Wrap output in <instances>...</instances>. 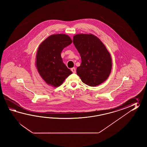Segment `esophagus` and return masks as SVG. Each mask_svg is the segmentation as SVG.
<instances>
[{
	"instance_id": "34e87169",
	"label": "esophagus",
	"mask_w": 147,
	"mask_h": 147,
	"mask_svg": "<svg viewBox=\"0 0 147 147\" xmlns=\"http://www.w3.org/2000/svg\"><path fill=\"white\" fill-rule=\"evenodd\" d=\"M71 71H72L73 73H74V74H75V73L76 72V70L75 68H72L71 69Z\"/></svg>"
}]
</instances>
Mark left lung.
<instances>
[{"instance_id":"obj_1","label":"left lung","mask_w":147,"mask_h":147,"mask_svg":"<svg viewBox=\"0 0 147 147\" xmlns=\"http://www.w3.org/2000/svg\"><path fill=\"white\" fill-rule=\"evenodd\" d=\"M73 42L81 57L77 74L81 81L91 87L103 83L109 77L113 63L111 57L103 42L94 34H79Z\"/></svg>"}]
</instances>
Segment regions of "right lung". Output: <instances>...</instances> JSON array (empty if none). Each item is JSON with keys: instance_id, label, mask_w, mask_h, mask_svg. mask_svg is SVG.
<instances>
[{"instance_id": "obj_1", "label": "right lung", "mask_w": 147, "mask_h": 147, "mask_svg": "<svg viewBox=\"0 0 147 147\" xmlns=\"http://www.w3.org/2000/svg\"><path fill=\"white\" fill-rule=\"evenodd\" d=\"M72 42L68 35L58 34L51 35L40 44L36 56V66L41 77L48 85L58 87L72 74L61 56L63 48Z\"/></svg>"}]
</instances>
